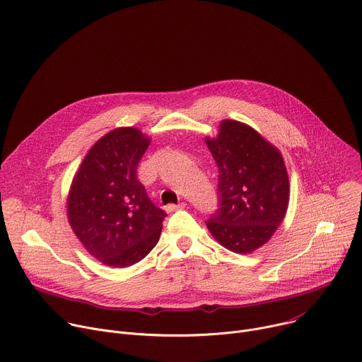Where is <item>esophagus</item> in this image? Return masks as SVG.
Returning a JSON list of instances; mask_svg holds the SVG:
<instances>
[{"label":"esophagus","mask_w":362,"mask_h":362,"mask_svg":"<svg viewBox=\"0 0 362 362\" xmlns=\"http://www.w3.org/2000/svg\"><path fill=\"white\" fill-rule=\"evenodd\" d=\"M181 209H185V204H184V203H180V204H168V206H165V211H167V213H174V211L181 210Z\"/></svg>","instance_id":"34e87169"}]
</instances>
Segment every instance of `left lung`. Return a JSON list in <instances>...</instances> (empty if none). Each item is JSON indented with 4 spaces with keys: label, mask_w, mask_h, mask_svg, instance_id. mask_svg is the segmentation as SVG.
Returning <instances> with one entry per match:
<instances>
[{
    "label": "left lung",
    "mask_w": 362,
    "mask_h": 362,
    "mask_svg": "<svg viewBox=\"0 0 362 362\" xmlns=\"http://www.w3.org/2000/svg\"><path fill=\"white\" fill-rule=\"evenodd\" d=\"M206 144L218 167V209L206 221L217 242L250 253L269 242L289 204V178L282 153L257 131L223 120Z\"/></svg>",
    "instance_id": "left-lung-1"
}]
</instances>
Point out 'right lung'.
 <instances>
[{
    "instance_id": "right-lung-1",
    "label": "right lung",
    "mask_w": 362,
    "mask_h": 362,
    "mask_svg": "<svg viewBox=\"0 0 362 362\" xmlns=\"http://www.w3.org/2000/svg\"><path fill=\"white\" fill-rule=\"evenodd\" d=\"M136 128H117L102 136L76 173L69 197V223L99 262L128 267L158 243L167 217L146 194L136 168L149 146Z\"/></svg>"
}]
</instances>
